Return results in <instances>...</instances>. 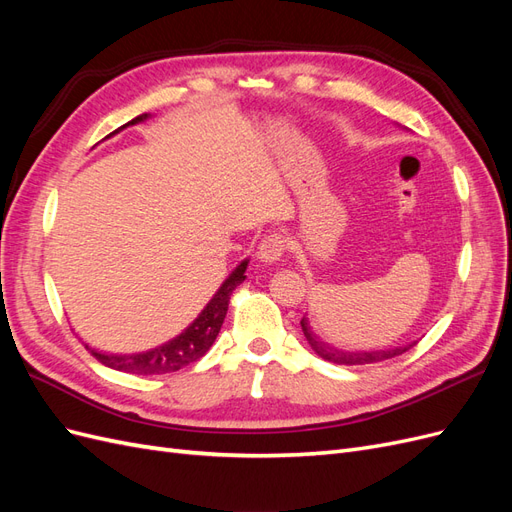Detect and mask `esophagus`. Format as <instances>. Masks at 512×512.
I'll return each mask as SVG.
<instances>
[{
    "label": "esophagus",
    "mask_w": 512,
    "mask_h": 512,
    "mask_svg": "<svg viewBox=\"0 0 512 512\" xmlns=\"http://www.w3.org/2000/svg\"><path fill=\"white\" fill-rule=\"evenodd\" d=\"M284 252H286V239L284 235H280V232H271V235H267L258 245V258L262 262L280 260Z\"/></svg>",
    "instance_id": "34e87169"
}]
</instances>
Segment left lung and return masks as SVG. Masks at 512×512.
<instances>
[{
  "mask_svg": "<svg viewBox=\"0 0 512 512\" xmlns=\"http://www.w3.org/2000/svg\"><path fill=\"white\" fill-rule=\"evenodd\" d=\"M301 329L307 337L309 346H312V350L322 356L324 361L329 363H335V365H367V363H380V361H386V359H393V356H399L404 354L408 348H395V350H380V352H342V350H335L331 346H327L324 342H320V339H316V335L309 331L307 327V320L303 318L301 320Z\"/></svg>",
  "mask_w": 512,
  "mask_h": 512,
  "instance_id": "1",
  "label": "left lung"
}]
</instances>
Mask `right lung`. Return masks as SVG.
Instances as JSON below:
<instances>
[{
  "instance_id": "1",
  "label": "right lung",
  "mask_w": 512,
  "mask_h": 512,
  "mask_svg": "<svg viewBox=\"0 0 512 512\" xmlns=\"http://www.w3.org/2000/svg\"><path fill=\"white\" fill-rule=\"evenodd\" d=\"M147 119V113L134 117L130 123H138ZM128 126V123H126ZM115 134V132H113ZM247 260L230 273L228 280L222 284V288L215 292V297L209 301V305L203 309L188 329H185L173 342H168L156 350H149L143 354L132 356H117V354H102L85 346L96 359L117 371H126V374H138V376H156V374H170V371H179L181 367L196 363L200 356H205L207 350L213 346L215 337H218L226 312L230 303V294L243 280H245Z\"/></svg>"
}]
</instances>
